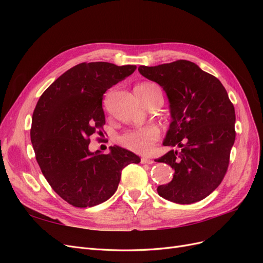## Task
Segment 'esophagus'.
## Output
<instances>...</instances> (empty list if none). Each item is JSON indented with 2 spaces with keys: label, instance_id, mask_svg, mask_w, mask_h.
Here are the masks:
<instances>
[{
  "label": "esophagus",
  "instance_id": "1",
  "mask_svg": "<svg viewBox=\"0 0 263 263\" xmlns=\"http://www.w3.org/2000/svg\"><path fill=\"white\" fill-rule=\"evenodd\" d=\"M140 162L142 164H151V163H154V160H151V159H148V158H141Z\"/></svg>",
  "mask_w": 263,
  "mask_h": 263
}]
</instances>
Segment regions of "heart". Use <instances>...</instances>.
I'll list each match as a JSON object with an SVG mask.
<instances>
[{"instance_id":"obj_1","label":"heart","mask_w":263,"mask_h":263,"mask_svg":"<svg viewBox=\"0 0 263 263\" xmlns=\"http://www.w3.org/2000/svg\"><path fill=\"white\" fill-rule=\"evenodd\" d=\"M159 87L157 84L145 82L136 86V89L149 91ZM160 133L155 126H146L141 128L132 129L118 137V142L126 149L137 154H147L153 148L154 142L159 139Z\"/></svg>"}]
</instances>
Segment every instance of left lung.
<instances>
[{"instance_id":"left-lung-1","label":"left lung","mask_w":263,"mask_h":263,"mask_svg":"<svg viewBox=\"0 0 263 263\" xmlns=\"http://www.w3.org/2000/svg\"><path fill=\"white\" fill-rule=\"evenodd\" d=\"M138 71L165 91L172 122L163 146L179 147L156 161L174 169L158 194L178 204L209 196L224 179L235 142V108L224 85L194 62L177 60Z\"/></svg>"}]
</instances>
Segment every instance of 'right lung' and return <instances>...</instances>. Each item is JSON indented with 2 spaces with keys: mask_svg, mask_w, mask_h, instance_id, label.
<instances>
[{
  "mask_svg": "<svg viewBox=\"0 0 263 263\" xmlns=\"http://www.w3.org/2000/svg\"><path fill=\"white\" fill-rule=\"evenodd\" d=\"M136 66L82 62L69 69L39 98L31 119L36 160L52 190L76 208L107 201L118 187L122 170L140 158L118 146L110 153L89 150L90 136L102 133L103 94Z\"/></svg>",
  "mask_w": 263,
  "mask_h": 263,
  "instance_id": "obj_1",
  "label": "right lung"
}]
</instances>
